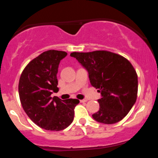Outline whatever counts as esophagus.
Masks as SVG:
<instances>
[{
  "instance_id": "esophagus-1",
  "label": "esophagus",
  "mask_w": 158,
  "mask_h": 158,
  "mask_svg": "<svg viewBox=\"0 0 158 158\" xmlns=\"http://www.w3.org/2000/svg\"><path fill=\"white\" fill-rule=\"evenodd\" d=\"M80 102L81 103H85V102H87V100H85V99H84V100H81Z\"/></svg>"
}]
</instances>
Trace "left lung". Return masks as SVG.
<instances>
[{
  "instance_id": "left-lung-1",
  "label": "left lung",
  "mask_w": 158,
  "mask_h": 158,
  "mask_svg": "<svg viewBox=\"0 0 158 158\" xmlns=\"http://www.w3.org/2000/svg\"><path fill=\"white\" fill-rule=\"evenodd\" d=\"M70 56L88 71L90 83L101 94L100 110L93 118L104 124L122 120L135 104L138 94V76L131 62L107 51L73 52Z\"/></svg>"
}]
</instances>
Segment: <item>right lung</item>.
Listing matches in <instances>:
<instances>
[{"mask_svg": "<svg viewBox=\"0 0 158 158\" xmlns=\"http://www.w3.org/2000/svg\"><path fill=\"white\" fill-rule=\"evenodd\" d=\"M67 55L65 51L42 53L24 68L19 81V96L22 107L35 123L47 131H58L73 120L74 108L79 100L51 97L58 93V65Z\"/></svg>", "mask_w": 158, "mask_h": 158, "instance_id": "obj_1", "label": "right lung"}]
</instances>
